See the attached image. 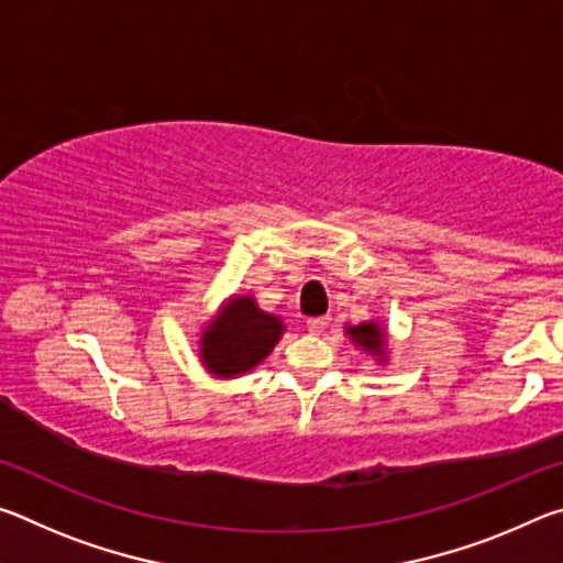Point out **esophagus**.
<instances>
[{"label": "esophagus", "mask_w": 563, "mask_h": 563, "mask_svg": "<svg viewBox=\"0 0 563 563\" xmlns=\"http://www.w3.org/2000/svg\"><path fill=\"white\" fill-rule=\"evenodd\" d=\"M330 322H332V318H330V316L310 318V320H308V330L312 332V335H322V332H325V330L330 328Z\"/></svg>", "instance_id": "obj_1"}]
</instances>
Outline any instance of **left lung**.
<instances>
[{"label":"left lung","instance_id":"1","mask_svg":"<svg viewBox=\"0 0 563 563\" xmlns=\"http://www.w3.org/2000/svg\"><path fill=\"white\" fill-rule=\"evenodd\" d=\"M347 335L352 338V342H355L357 347L373 352V355L379 357V362H383V355H385V330L379 328V322L369 320V322H360V325H352V328H345Z\"/></svg>","mask_w":563,"mask_h":563}]
</instances>
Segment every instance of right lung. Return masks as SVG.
<instances>
[{
    "label": "right lung",
    "instance_id": "right-lung-1",
    "mask_svg": "<svg viewBox=\"0 0 563 563\" xmlns=\"http://www.w3.org/2000/svg\"><path fill=\"white\" fill-rule=\"evenodd\" d=\"M285 332L283 320L263 312L251 295H233L201 335V360L216 377L251 373Z\"/></svg>",
    "mask_w": 563,
    "mask_h": 563
}]
</instances>
